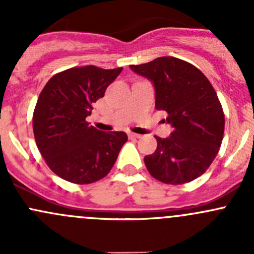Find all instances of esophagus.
<instances>
[{"mask_svg":"<svg viewBox=\"0 0 254 254\" xmlns=\"http://www.w3.org/2000/svg\"><path fill=\"white\" fill-rule=\"evenodd\" d=\"M129 137L130 139H140V137H141V135L135 134V132H129Z\"/></svg>","mask_w":254,"mask_h":254,"instance_id":"obj_1","label":"esophagus"}]
</instances>
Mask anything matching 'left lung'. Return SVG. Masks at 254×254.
<instances>
[{
  "label": "left lung",
  "instance_id": "left-lung-1",
  "mask_svg": "<svg viewBox=\"0 0 254 254\" xmlns=\"http://www.w3.org/2000/svg\"><path fill=\"white\" fill-rule=\"evenodd\" d=\"M155 84L156 109L167 113L170 137L157 140L143 158L150 175L166 184H184L200 177L216 157L225 130V114L210 81L199 68L173 56L130 65Z\"/></svg>",
  "mask_w": 254,
  "mask_h": 254
}]
</instances>
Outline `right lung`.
<instances>
[{
  "label": "right lung",
  "mask_w": 254,
  "mask_h": 254,
  "mask_svg": "<svg viewBox=\"0 0 254 254\" xmlns=\"http://www.w3.org/2000/svg\"><path fill=\"white\" fill-rule=\"evenodd\" d=\"M122 71L93 65L71 67L54 75L40 92L33 113L35 142L60 178L89 184L111 172L127 134L99 131L86 118Z\"/></svg>",
  "instance_id": "obj_1"
}]
</instances>
